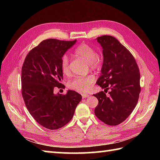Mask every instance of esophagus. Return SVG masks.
Here are the masks:
<instances>
[{
    "label": "esophagus",
    "instance_id": "1",
    "mask_svg": "<svg viewBox=\"0 0 160 160\" xmlns=\"http://www.w3.org/2000/svg\"><path fill=\"white\" fill-rule=\"evenodd\" d=\"M89 96V95H88V94H85V93H84V94L82 95V98H88Z\"/></svg>",
    "mask_w": 160,
    "mask_h": 160
}]
</instances>
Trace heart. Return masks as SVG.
Masks as SVG:
<instances>
[{
	"label": "heart",
	"instance_id": "b5f03b06",
	"mask_svg": "<svg viewBox=\"0 0 160 160\" xmlns=\"http://www.w3.org/2000/svg\"><path fill=\"white\" fill-rule=\"evenodd\" d=\"M73 55L86 61L92 69L96 68L99 64V60L96 50L87 44L82 43L78 45L74 50ZM60 67L63 74L68 75L69 73V58L67 56H63L61 59ZM94 81L95 78L92 76L77 77L70 81L69 87L71 89L84 93L89 90Z\"/></svg>",
	"mask_w": 160,
	"mask_h": 160
}]
</instances>
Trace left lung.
Segmentation results:
<instances>
[{"instance_id": "8db88e82", "label": "left lung", "mask_w": 160, "mask_h": 160, "mask_svg": "<svg viewBox=\"0 0 160 160\" xmlns=\"http://www.w3.org/2000/svg\"><path fill=\"white\" fill-rule=\"evenodd\" d=\"M102 48L103 64L97 84L103 91L93 96L98 100L95 115L105 124H120L133 111L140 96V74L134 57L118 40L111 36L96 38Z\"/></svg>"}]
</instances>
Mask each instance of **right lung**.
Masks as SVG:
<instances>
[{
    "instance_id": "1",
    "label": "right lung",
    "mask_w": 160,
    "mask_h": 160,
    "mask_svg": "<svg viewBox=\"0 0 160 160\" xmlns=\"http://www.w3.org/2000/svg\"><path fill=\"white\" fill-rule=\"evenodd\" d=\"M73 41L47 39L32 49L22 67V95L27 108L34 120L46 128L55 130L72 119L82 96L69 90L65 95L54 93L60 88L63 73L60 61Z\"/></svg>"
}]
</instances>
